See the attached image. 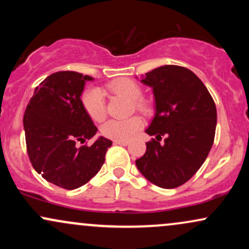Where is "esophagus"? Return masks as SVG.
<instances>
[{
    "label": "esophagus",
    "instance_id": "obj_1",
    "mask_svg": "<svg viewBox=\"0 0 249 249\" xmlns=\"http://www.w3.org/2000/svg\"><path fill=\"white\" fill-rule=\"evenodd\" d=\"M113 142H115V144H118V145H124V146L128 145V142H126V141H113Z\"/></svg>",
    "mask_w": 249,
    "mask_h": 249
}]
</instances>
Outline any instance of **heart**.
Instances as JSON below:
<instances>
[{
  "label": "heart",
  "instance_id": "b5f03b06",
  "mask_svg": "<svg viewBox=\"0 0 249 249\" xmlns=\"http://www.w3.org/2000/svg\"><path fill=\"white\" fill-rule=\"evenodd\" d=\"M110 92L121 97H124L127 101L133 102V107L142 112H146L147 105L144 102L139 101L142 96V89L132 79L119 78L110 82L107 85ZM82 105L88 116L93 122H102L105 118L104 95L98 88H90L83 92ZM142 126V122L139 117H131L127 119H111L102 125L101 132L104 137L115 141H128L131 137Z\"/></svg>",
  "mask_w": 249,
  "mask_h": 249
}]
</instances>
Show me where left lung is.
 Listing matches in <instances>:
<instances>
[{"label": "left lung", "mask_w": 249, "mask_h": 249, "mask_svg": "<svg viewBox=\"0 0 249 249\" xmlns=\"http://www.w3.org/2000/svg\"><path fill=\"white\" fill-rule=\"evenodd\" d=\"M142 83L153 90L156 113L145 132L156 139L146 142L136 165L152 184L176 188L206 160L215 136V104L198 76L178 65L157 68Z\"/></svg>", "instance_id": "1"}]
</instances>
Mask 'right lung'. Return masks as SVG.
<instances>
[{"label":"right lung","mask_w":249,"mask_h":249,"mask_svg":"<svg viewBox=\"0 0 249 249\" xmlns=\"http://www.w3.org/2000/svg\"><path fill=\"white\" fill-rule=\"evenodd\" d=\"M88 81L93 78L75 71L53 73L35 89L23 118L33 167L47 181L67 190L81 187L93 178L112 145L101 136L91 146H78L97 132L82 105Z\"/></svg>","instance_id":"1"}]
</instances>
